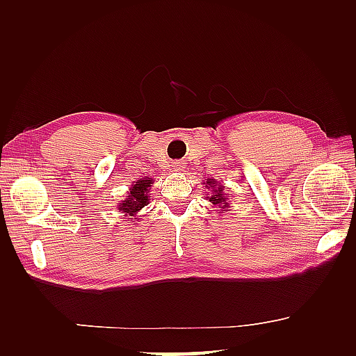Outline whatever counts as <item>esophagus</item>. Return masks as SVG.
<instances>
[{
	"label": "esophagus",
	"mask_w": 356,
	"mask_h": 356,
	"mask_svg": "<svg viewBox=\"0 0 356 356\" xmlns=\"http://www.w3.org/2000/svg\"><path fill=\"white\" fill-rule=\"evenodd\" d=\"M174 168L180 170V168H182V163H180V162H174Z\"/></svg>",
	"instance_id": "1"
}]
</instances>
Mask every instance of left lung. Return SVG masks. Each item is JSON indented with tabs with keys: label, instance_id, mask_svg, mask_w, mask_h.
Segmentation results:
<instances>
[{
	"label": "left lung",
	"instance_id": "obj_1",
	"mask_svg": "<svg viewBox=\"0 0 356 356\" xmlns=\"http://www.w3.org/2000/svg\"><path fill=\"white\" fill-rule=\"evenodd\" d=\"M207 185H209V188H216L214 194L211 195L209 202H213L214 205H218L220 208L228 205V203H226V195L223 194L222 186H217V184H214V179H208V180H207Z\"/></svg>",
	"mask_w": 356,
	"mask_h": 356
}]
</instances>
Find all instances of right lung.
<instances>
[{
	"instance_id": "obj_1",
	"label": "right lung",
	"mask_w": 356,
	"mask_h": 356,
	"mask_svg": "<svg viewBox=\"0 0 356 356\" xmlns=\"http://www.w3.org/2000/svg\"><path fill=\"white\" fill-rule=\"evenodd\" d=\"M151 184H153V180H151L149 177L138 180V182H136L130 190V195H128V199L124 200V203H120L119 205V211L125 213V216H134L139 209L147 207V203H148L147 193H149Z\"/></svg>"
}]
</instances>
